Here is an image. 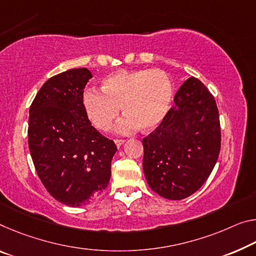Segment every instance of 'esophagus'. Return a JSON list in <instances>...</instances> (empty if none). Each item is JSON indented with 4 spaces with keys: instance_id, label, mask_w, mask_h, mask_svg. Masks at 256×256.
<instances>
[{
    "instance_id": "esophagus-1",
    "label": "esophagus",
    "mask_w": 256,
    "mask_h": 256,
    "mask_svg": "<svg viewBox=\"0 0 256 256\" xmlns=\"http://www.w3.org/2000/svg\"><path fill=\"white\" fill-rule=\"evenodd\" d=\"M114 142H115V144L117 146V147H120V146L123 144L125 141L123 139H115V140H114Z\"/></svg>"
}]
</instances>
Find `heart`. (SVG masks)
I'll list each match as a JSON object with an SVG mask.
<instances>
[{"mask_svg":"<svg viewBox=\"0 0 256 256\" xmlns=\"http://www.w3.org/2000/svg\"><path fill=\"white\" fill-rule=\"evenodd\" d=\"M101 91L86 90L82 104L88 118L100 131H108L120 115L125 116L116 126L120 134H128L142 126L152 131L171 107L174 86L162 70H117L101 82Z\"/></svg>","mask_w":256,"mask_h":256,"instance_id":"b5f03b06","label":"heart"}]
</instances>
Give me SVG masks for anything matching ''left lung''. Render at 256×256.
Returning a JSON list of instances; mask_svg holds the SVG:
<instances>
[{"instance_id":"1","label":"left lung","mask_w":256,"mask_h":256,"mask_svg":"<svg viewBox=\"0 0 256 256\" xmlns=\"http://www.w3.org/2000/svg\"><path fill=\"white\" fill-rule=\"evenodd\" d=\"M174 106L155 131L142 140V168L160 196L180 200L208 180L221 148V128L214 96L190 77L174 96Z\"/></svg>"}]
</instances>
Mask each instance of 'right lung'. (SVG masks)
Masks as SVG:
<instances>
[{"label": "right lung", "instance_id": "right-lung-1", "mask_svg": "<svg viewBox=\"0 0 256 256\" xmlns=\"http://www.w3.org/2000/svg\"><path fill=\"white\" fill-rule=\"evenodd\" d=\"M88 68L52 76L30 108L28 146L48 192L64 205H88L104 192L116 152L112 140L96 131L82 104Z\"/></svg>", "mask_w": 256, "mask_h": 256}]
</instances>
